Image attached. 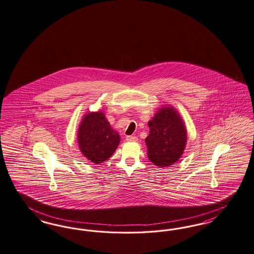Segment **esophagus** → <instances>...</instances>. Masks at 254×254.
Returning <instances> with one entry per match:
<instances>
[{"mask_svg": "<svg viewBox=\"0 0 254 254\" xmlns=\"http://www.w3.org/2000/svg\"><path fill=\"white\" fill-rule=\"evenodd\" d=\"M138 140V138L136 136H127V141L129 142H136Z\"/></svg>", "mask_w": 254, "mask_h": 254, "instance_id": "esophagus-1", "label": "esophagus"}]
</instances>
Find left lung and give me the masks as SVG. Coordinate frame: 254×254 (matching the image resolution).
Wrapping results in <instances>:
<instances>
[{
  "label": "left lung",
  "instance_id": "8db88e82",
  "mask_svg": "<svg viewBox=\"0 0 254 254\" xmlns=\"http://www.w3.org/2000/svg\"><path fill=\"white\" fill-rule=\"evenodd\" d=\"M148 126L150 132L145 139L148 159L159 167L172 165L183 155L187 140L181 116L165 108L155 114Z\"/></svg>",
  "mask_w": 254,
  "mask_h": 254
}]
</instances>
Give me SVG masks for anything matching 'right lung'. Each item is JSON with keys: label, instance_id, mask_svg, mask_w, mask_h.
<instances>
[{"label": "right lung", "instance_id": "obj_1", "mask_svg": "<svg viewBox=\"0 0 254 254\" xmlns=\"http://www.w3.org/2000/svg\"><path fill=\"white\" fill-rule=\"evenodd\" d=\"M119 142V134L112 129L101 112H90L82 120L78 144L82 154L91 163L98 164L111 158Z\"/></svg>", "mask_w": 254, "mask_h": 254}]
</instances>
